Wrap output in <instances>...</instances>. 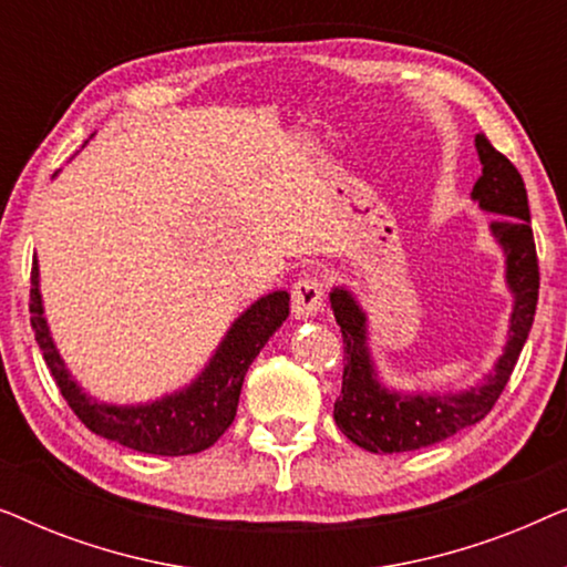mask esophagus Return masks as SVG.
Returning a JSON list of instances; mask_svg holds the SVG:
<instances>
[{"label": "esophagus", "instance_id": "1", "mask_svg": "<svg viewBox=\"0 0 567 567\" xmlns=\"http://www.w3.org/2000/svg\"><path fill=\"white\" fill-rule=\"evenodd\" d=\"M324 307V284L320 276H305L293 284L291 291V312L297 320L320 315Z\"/></svg>", "mask_w": 567, "mask_h": 567}]
</instances>
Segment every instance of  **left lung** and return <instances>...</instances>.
Wrapping results in <instances>:
<instances>
[{"label":"left lung","mask_w":567,"mask_h":567,"mask_svg":"<svg viewBox=\"0 0 567 567\" xmlns=\"http://www.w3.org/2000/svg\"><path fill=\"white\" fill-rule=\"evenodd\" d=\"M475 146L483 175L472 188V200H477L483 212L498 216L491 221V235L506 252V284L514 293L506 348L491 374L470 390L446 394L390 390L379 382L371 359L367 312L346 286H336L330 291V307L343 332L346 367L343 390L332 415L338 429L367 452H415L483 421L508 384L518 353L529 338L539 297V262L526 188L518 169L487 142L485 134L475 136Z\"/></svg>","instance_id":"left-lung-1"}]
</instances>
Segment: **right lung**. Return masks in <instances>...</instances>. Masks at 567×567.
Segmentation results:
<instances>
[{
	"mask_svg": "<svg viewBox=\"0 0 567 567\" xmlns=\"http://www.w3.org/2000/svg\"><path fill=\"white\" fill-rule=\"evenodd\" d=\"M289 317V291L260 297L231 322L206 369L188 386L142 405H107L82 392L53 346L38 289V260L30 270V324L53 382L92 433L144 454L185 456L214 446L237 415L247 369Z\"/></svg>",
	"mask_w": 567,
	"mask_h": 567,
	"instance_id": "obj_1",
	"label": "right lung"
}]
</instances>
